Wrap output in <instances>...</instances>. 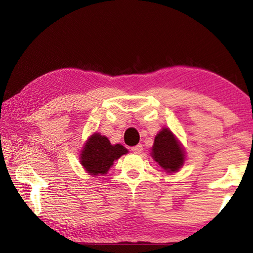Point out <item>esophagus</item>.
<instances>
[{
  "instance_id": "1",
  "label": "esophagus",
  "mask_w": 253,
  "mask_h": 253,
  "mask_svg": "<svg viewBox=\"0 0 253 253\" xmlns=\"http://www.w3.org/2000/svg\"><path fill=\"white\" fill-rule=\"evenodd\" d=\"M131 151L134 152L135 154H140V153L143 152V145H142V144H138V145H136V146L131 147Z\"/></svg>"
}]
</instances>
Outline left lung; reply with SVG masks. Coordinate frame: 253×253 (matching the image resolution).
Here are the masks:
<instances>
[{"label": "left lung", "mask_w": 253, "mask_h": 253, "mask_svg": "<svg viewBox=\"0 0 253 253\" xmlns=\"http://www.w3.org/2000/svg\"><path fill=\"white\" fill-rule=\"evenodd\" d=\"M153 158L169 173L177 172L184 163V152L173 132L168 128L162 129L155 137L152 149Z\"/></svg>", "instance_id": "left-lung-1"}]
</instances>
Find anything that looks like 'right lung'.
<instances>
[{
    "label": "right lung",
    "instance_id": "1",
    "mask_svg": "<svg viewBox=\"0 0 253 253\" xmlns=\"http://www.w3.org/2000/svg\"><path fill=\"white\" fill-rule=\"evenodd\" d=\"M127 152L121 144L111 145L107 137L93 134L89 137L81 152L80 162L84 169L91 175H104L108 172L114 161Z\"/></svg>",
    "mask_w": 253,
    "mask_h": 253
}]
</instances>
